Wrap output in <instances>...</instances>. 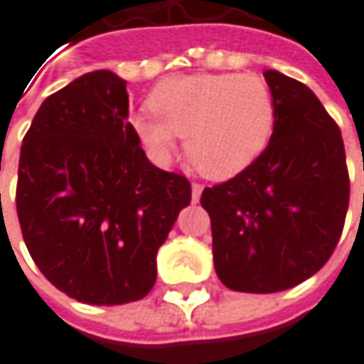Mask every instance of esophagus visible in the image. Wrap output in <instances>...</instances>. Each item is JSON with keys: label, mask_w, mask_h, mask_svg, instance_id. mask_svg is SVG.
I'll return each mask as SVG.
<instances>
[{"label": "esophagus", "mask_w": 364, "mask_h": 364, "mask_svg": "<svg viewBox=\"0 0 364 364\" xmlns=\"http://www.w3.org/2000/svg\"><path fill=\"white\" fill-rule=\"evenodd\" d=\"M201 191H203V185L201 183H193L191 185V198H193V201H198L201 198Z\"/></svg>", "instance_id": "esophagus-1"}]
</instances>
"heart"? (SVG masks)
I'll use <instances>...</instances> for the list:
<instances>
[{
  "mask_svg": "<svg viewBox=\"0 0 364 364\" xmlns=\"http://www.w3.org/2000/svg\"><path fill=\"white\" fill-rule=\"evenodd\" d=\"M152 116L132 119L140 142L166 161L185 138L191 163L210 179H230L252 165L269 146L277 107L259 75L201 73L171 77L151 93Z\"/></svg>",
  "mask_w": 364,
  "mask_h": 364,
  "instance_id": "obj_1",
  "label": "heart"
}]
</instances>
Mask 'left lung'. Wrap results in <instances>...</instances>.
Instances as JSON below:
<instances>
[{"label": "left lung", "instance_id": "1", "mask_svg": "<svg viewBox=\"0 0 364 364\" xmlns=\"http://www.w3.org/2000/svg\"><path fill=\"white\" fill-rule=\"evenodd\" d=\"M277 119L269 146L236 177L205 187L213 267L234 291L275 293L332 257L350 198L344 142L314 91L264 71Z\"/></svg>", "mask_w": 364, "mask_h": 364}]
</instances>
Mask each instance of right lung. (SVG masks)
I'll return each mask as SVG.
<instances>
[{
  "label": "right lung",
  "instance_id": "obj_1",
  "mask_svg": "<svg viewBox=\"0 0 364 364\" xmlns=\"http://www.w3.org/2000/svg\"><path fill=\"white\" fill-rule=\"evenodd\" d=\"M189 201L187 177L146 159L118 75L87 73L42 102L20 151L16 210L56 289L91 306L142 299Z\"/></svg>",
  "mask_w": 364,
  "mask_h": 364
}]
</instances>
